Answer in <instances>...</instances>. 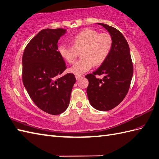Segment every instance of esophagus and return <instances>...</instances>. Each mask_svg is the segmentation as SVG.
<instances>
[{
  "mask_svg": "<svg viewBox=\"0 0 159 159\" xmlns=\"http://www.w3.org/2000/svg\"><path fill=\"white\" fill-rule=\"evenodd\" d=\"M82 75H76L75 76V78L77 80H79L80 78H82Z\"/></svg>",
  "mask_w": 159,
  "mask_h": 159,
  "instance_id": "34e87169",
  "label": "esophagus"
}]
</instances>
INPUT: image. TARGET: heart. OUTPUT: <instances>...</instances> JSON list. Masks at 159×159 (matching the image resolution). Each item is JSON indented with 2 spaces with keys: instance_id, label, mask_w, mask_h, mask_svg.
I'll return each mask as SVG.
<instances>
[{
  "instance_id": "b5f03b06",
  "label": "heart",
  "mask_w": 159,
  "mask_h": 159,
  "mask_svg": "<svg viewBox=\"0 0 159 159\" xmlns=\"http://www.w3.org/2000/svg\"><path fill=\"white\" fill-rule=\"evenodd\" d=\"M71 44L72 46L61 44L58 48V52L69 64L75 61L78 53L81 52L82 59L69 69L70 73L81 75L94 65L103 64L110 54L113 40L108 33H99L95 30L86 29L72 38Z\"/></svg>"
}]
</instances>
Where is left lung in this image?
<instances>
[{
  "instance_id": "1",
  "label": "left lung",
  "mask_w": 159,
  "mask_h": 159,
  "mask_svg": "<svg viewBox=\"0 0 159 159\" xmlns=\"http://www.w3.org/2000/svg\"><path fill=\"white\" fill-rule=\"evenodd\" d=\"M113 40L110 54L105 61L86 77L89 84L87 95L92 106L100 111H108L124 99L129 90L133 65L129 44L123 34L115 28L103 23ZM97 75H103L99 79Z\"/></svg>"
}]
</instances>
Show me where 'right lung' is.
Segmentation results:
<instances>
[{"instance_id":"right-lung-1","label":"right lung","mask_w":159,"mask_h":159,"mask_svg":"<svg viewBox=\"0 0 159 159\" xmlns=\"http://www.w3.org/2000/svg\"><path fill=\"white\" fill-rule=\"evenodd\" d=\"M63 29H43L27 44L22 56V81L30 98L41 110L61 114L68 107L75 82L73 73L60 76L66 69L58 52Z\"/></svg>"}]
</instances>
